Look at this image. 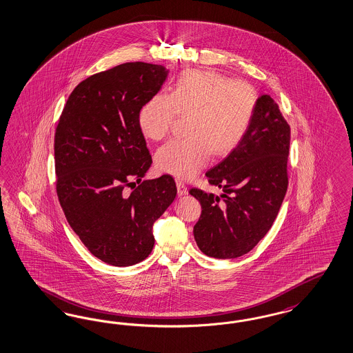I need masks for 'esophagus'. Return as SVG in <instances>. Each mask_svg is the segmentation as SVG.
Wrapping results in <instances>:
<instances>
[{
  "mask_svg": "<svg viewBox=\"0 0 353 353\" xmlns=\"http://www.w3.org/2000/svg\"><path fill=\"white\" fill-rule=\"evenodd\" d=\"M177 193H179L180 197L188 194V188H186V185L183 181H177Z\"/></svg>",
  "mask_w": 353,
  "mask_h": 353,
  "instance_id": "1",
  "label": "esophagus"
}]
</instances>
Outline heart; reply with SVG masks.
Masks as SVG:
<instances>
[{"label":"heart","mask_w":353,"mask_h":353,"mask_svg":"<svg viewBox=\"0 0 353 353\" xmlns=\"http://www.w3.org/2000/svg\"><path fill=\"white\" fill-rule=\"evenodd\" d=\"M257 106L252 85L230 81L214 71H183L170 94H156L139 112L141 132L164 139L177 118L188 117L185 139L167 143L156 154L157 168L177 179H192L214 155L234 151L247 134Z\"/></svg>","instance_id":"heart-1"}]
</instances>
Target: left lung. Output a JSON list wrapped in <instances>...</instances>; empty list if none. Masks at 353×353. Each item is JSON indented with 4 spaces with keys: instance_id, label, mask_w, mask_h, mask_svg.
<instances>
[{
    "instance_id": "obj_1",
    "label": "left lung",
    "mask_w": 353,
    "mask_h": 353,
    "mask_svg": "<svg viewBox=\"0 0 353 353\" xmlns=\"http://www.w3.org/2000/svg\"><path fill=\"white\" fill-rule=\"evenodd\" d=\"M290 126L269 94L257 99L254 119L239 145L206 173L223 193H189L202 206L193 234L215 259L248 254L273 225L288 189Z\"/></svg>"
}]
</instances>
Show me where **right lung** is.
<instances>
[{"mask_svg":"<svg viewBox=\"0 0 353 353\" xmlns=\"http://www.w3.org/2000/svg\"><path fill=\"white\" fill-rule=\"evenodd\" d=\"M168 72L135 61L96 73L73 89L57 123L59 202L89 252L114 267L134 265L151 254L152 226L177 194L170 174L140 182L152 159L139 112ZM137 183L130 194L126 188Z\"/></svg>","mask_w":353,"mask_h":353,"instance_id":"1","label":"right lung"}]
</instances>
